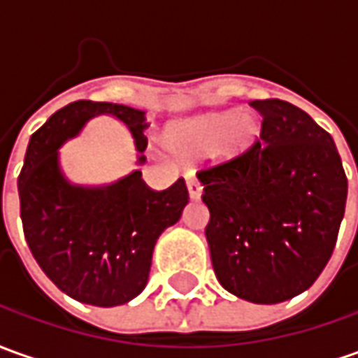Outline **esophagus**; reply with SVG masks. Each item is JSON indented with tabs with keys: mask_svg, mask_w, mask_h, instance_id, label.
<instances>
[{
	"mask_svg": "<svg viewBox=\"0 0 358 358\" xmlns=\"http://www.w3.org/2000/svg\"><path fill=\"white\" fill-rule=\"evenodd\" d=\"M188 194L192 199H199L201 196V184L196 178H188Z\"/></svg>",
	"mask_w": 358,
	"mask_h": 358,
	"instance_id": "1",
	"label": "esophagus"
}]
</instances>
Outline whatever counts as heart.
<instances>
[{
  "instance_id": "b5f03b06",
  "label": "heart",
  "mask_w": 358,
  "mask_h": 358,
  "mask_svg": "<svg viewBox=\"0 0 358 358\" xmlns=\"http://www.w3.org/2000/svg\"><path fill=\"white\" fill-rule=\"evenodd\" d=\"M259 138V127L239 111H223L206 117L176 123L166 129V147L182 160H196L215 152L235 157L245 152Z\"/></svg>"
}]
</instances>
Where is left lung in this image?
<instances>
[{
    "mask_svg": "<svg viewBox=\"0 0 358 358\" xmlns=\"http://www.w3.org/2000/svg\"><path fill=\"white\" fill-rule=\"evenodd\" d=\"M261 140L199 170L206 239L220 284L252 303L308 290L331 259L347 176L331 135L282 99H255Z\"/></svg>",
    "mask_w": 358,
    "mask_h": 358,
    "instance_id": "left-lung-1",
    "label": "left lung"
}]
</instances>
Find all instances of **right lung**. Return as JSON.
I'll use <instances>...</instances> for the list:
<instances>
[{
  "instance_id": "obj_1",
  "label": "right lung",
  "mask_w": 358,
  "mask_h": 358,
  "mask_svg": "<svg viewBox=\"0 0 358 358\" xmlns=\"http://www.w3.org/2000/svg\"><path fill=\"white\" fill-rule=\"evenodd\" d=\"M101 113L127 125L141 152L137 162H145V111L80 99L31 135L17 188L27 245L43 272L70 298L111 308L145 290L157 239L180 220L189 196L184 178L157 192L141 170L101 188L70 184L58 148Z\"/></svg>"
}]
</instances>
